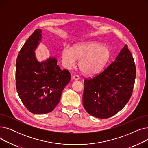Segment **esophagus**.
I'll use <instances>...</instances> for the list:
<instances>
[{
    "mask_svg": "<svg viewBox=\"0 0 148 148\" xmlns=\"http://www.w3.org/2000/svg\"><path fill=\"white\" fill-rule=\"evenodd\" d=\"M73 79L75 80H79L80 79V77L78 75H74L73 76Z\"/></svg>",
    "mask_w": 148,
    "mask_h": 148,
    "instance_id": "1",
    "label": "esophagus"
}]
</instances>
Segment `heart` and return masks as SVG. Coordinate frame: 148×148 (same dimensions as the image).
I'll return each instance as SVG.
<instances>
[{"label": "heart", "instance_id": "1", "mask_svg": "<svg viewBox=\"0 0 148 148\" xmlns=\"http://www.w3.org/2000/svg\"><path fill=\"white\" fill-rule=\"evenodd\" d=\"M110 56L107 47L97 42H88L74 45L72 49L65 46L62 51V59L64 66L71 68L80 60L81 71L88 75L95 74L101 70Z\"/></svg>", "mask_w": 148, "mask_h": 148}]
</instances>
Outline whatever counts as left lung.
<instances>
[{"label": "left lung", "mask_w": 148, "mask_h": 148, "mask_svg": "<svg viewBox=\"0 0 148 148\" xmlns=\"http://www.w3.org/2000/svg\"><path fill=\"white\" fill-rule=\"evenodd\" d=\"M136 76L133 56L125 45L114 61L93 78L85 79L83 104L86 112L101 119L110 118L130 100Z\"/></svg>", "instance_id": "obj_1"}]
</instances>
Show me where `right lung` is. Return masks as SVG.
<instances>
[{
  "label": "right lung",
  "instance_id": "right-lung-1",
  "mask_svg": "<svg viewBox=\"0 0 148 148\" xmlns=\"http://www.w3.org/2000/svg\"><path fill=\"white\" fill-rule=\"evenodd\" d=\"M41 30L36 29L23 45L15 69L18 96L27 109L34 114L52 112L71 80V74L67 69H60L55 58L42 62L36 60L34 50L41 41Z\"/></svg>",
  "mask_w": 148,
  "mask_h": 148
}]
</instances>
